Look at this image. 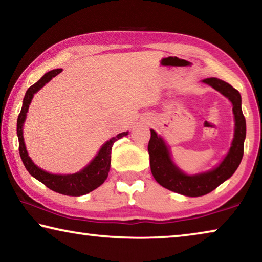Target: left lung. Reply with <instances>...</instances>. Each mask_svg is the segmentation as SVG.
Masks as SVG:
<instances>
[{"instance_id":"left-lung-1","label":"left lung","mask_w":262,"mask_h":262,"mask_svg":"<svg viewBox=\"0 0 262 262\" xmlns=\"http://www.w3.org/2000/svg\"><path fill=\"white\" fill-rule=\"evenodd\" d=\"M203 83L209 84L215 90L228 97L233 105L234 139L230 151L219 166L206 173L196 176H187L181 172L171 161L170 152L164 143L152 129L151 137L148 144L150 156V168L157 183L172 192L187 195V196H201L210 193L219 187L225 180L231 177L242 162L244 155V140L246 137V121L242 111L241 94L229 83L222 79L210 77L203 79Z\"/></svg>"}]
</instances>
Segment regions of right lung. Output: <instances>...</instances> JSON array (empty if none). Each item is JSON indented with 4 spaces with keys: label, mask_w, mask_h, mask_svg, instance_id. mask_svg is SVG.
Returning <instances> with one entry per match:
<instances>
[{
    "label": "right lung",
    "mask_w": 262,
    "mask_h": 262,
    "mask_svg": "<svg viewBox=\"0 0 262 262\" xmlns=\"http://www.w3.org/2000/svg\"><path fill=\"white\" fill-rule=\"evenodd\" d=\"M61 72L62 69H54L46 73L37 83L31 85L28 89V91H26L23 100V106H21L18 119H17V135H18L19 141V155L21 161H23L24 166L26 167V170L29 171V173L31 176H33L35 179H38L40 183H42L46 187L63 195L79 196V195H84L92 192V190L99 187V186L106 180L111 167V151H112L113 143L117 140L126 136L128 133L123 132L121 134H118L115 137H112L110 141L106 142L99 150L98 155H97L94 161L89 164L86 167H84L82 171L77 172V173L67 176L51 174L48 173V172L42 171L41 168H39L37 165H34V163L31 161V158L29 157L28 151H26L21 127H23L26 113H28L29 110V105L33 98V95L38 90H40L46 83L50 82L53 77L59 75Z\"/></svg>",
    "instance_id": "obj_1"
}]
</instances>
